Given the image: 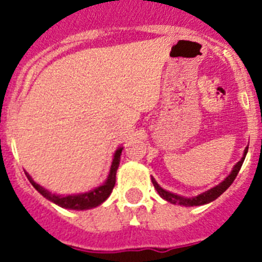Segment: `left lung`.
Segmentation results:
<instances>
[{"label": "left lung", "mask_w": 262, "mask_h": 262, "mask_svg": "<svg viewBox=\"0 0 262 262\" xmlns=\"http://www.w3.org/2000/svg\"><path fill=\"white\" fill-rule=\"evenodd\" d=\"M247 152H248V147L245 148L244 155H243L242 160H240L239 163L236 164L235 166H233L232 172L228 174V177H226V180H224L223 182H221V184L216 185V186L212 187V189H210V190L200 194V195L191 196V198H186V196L177 195V194H173V193H170V191H166V190H164L163 187L160 186L156 181H155V178H152V184H154L155 189H156L157 193L160 194V196H161V198H164L165 201H168V202L173 203V205H182V206L206 205V203H210V202H212L214 200H216L217 196H221L222 194H223L224 191H226L227 189L231 186V184H232L233 180H235L236 176H237V173H239L243 163H244V159H245V156H247Z\"/></svg>", "instance_id": "8db88e82"}]
</instances>
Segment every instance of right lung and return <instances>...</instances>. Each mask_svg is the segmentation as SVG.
<instances>
[{
	"mask_svg": "<svg viewBox=\"0 0 262 262\" xmlns=\"http://www.w3.org/2000/svg\"><path fill=\"white\" fill-rule=\"evenodd\" d=\"M122 149L123 148H118L114 154V159H113V163H111L110 173H108V177L105 182H103L101 186L96 187L93 190L88 191V193L82 194H72V195H57V194H52L41 187L40 185L36 184L34 180L31 178V176L26 172L27 178L29 181L31 182V185L35 187L36 190L41 194V195L47 198L51 202L56 203L60 207H64V209H71V210H88L97 207L101 203L105 202L108 198V195L111 194L113 189H114L115 185V176H117V169L119 166L120 161V155H122Z\"/></svg>",
	"mask_w": 262,
	"mask_h": 262,
	"instance_id": "obj_1",
	"label": "right lung"
}]
</instances>
